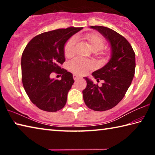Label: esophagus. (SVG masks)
Wrapping results in <instances>:
<instances>
[{
    "label": "esophagus",
    "instance_id": "1",
    "mask_svg": "<svg viewBox=\"0 0 155 155\" xmlns=\"http://www.w3.org/2000/svg\"><path fill=\"white\" fill-rule=\"evenodd\" d=\"M73 78H74V79L75 81H77L78 79H79L80 77H78V76L76 75V74H74V75H73Z\"/></svg>",
    "mask_w": 155,
    "mask_h": 155
}]
</instances>
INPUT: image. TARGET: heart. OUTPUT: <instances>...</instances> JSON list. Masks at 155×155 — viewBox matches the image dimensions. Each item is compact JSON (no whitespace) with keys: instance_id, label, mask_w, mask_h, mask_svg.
I'll return each instance as SVG.
<instances>
[{"instance_id":"b5f03b06","label":"heart","mask_w":155,"mask_h":155,"mask_svg":"<svg viewBox=\"0 0 155 155\" xmlns=\"http://www.w3.org/2000/svg\"><path fill=\"white\" fill-rule=\"evenodd\" d=\"M84 39L90 45V48L94 52H98L103 48L104 40L103 37L98 33H90L84 36ZM76 38H71L67 41L64 47V53L65 57H70L74 53ZM70 70L75 74H84L91 68L90 61H85L81 59H75L70 63Z\"/></svg>"}]
</instances>
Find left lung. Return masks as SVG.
I'll return each mask as SVG.
<instances>
[{
  "label": "left lung",
  "mask_w": 155,
  "mask_h": 155,
  "mask_svg": "<svg viewBox=\"0 0 155 155\" xmlns=\"http://www.w3.org/2000/svg\"><path fill=\"white\" fill-rule=\"evenodd\" d=\"M109 41L111 58L104 66L94 71L92 76L102 86L94 84L88 77L87 87L83 91V100L89 108L97 111L111 109L116 106L130 87L135 75V54L129 42L115 31L102 26H91Z\"/></svg>",
  "instance_id": "obj_1"
}]
</instances>
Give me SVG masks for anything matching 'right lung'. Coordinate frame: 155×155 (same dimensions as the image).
<instances>
[{"mask_svg": "<svg viewBox=\"0 0 155 155\" xmlns=\"http://www.w3.org/2000/svg\"><path fill=\"white\" fill-rule=\"evenodd\" d=\"M83 27L61 28L37 35L23 51L22 81L31 101L43 111L55 112L64 108L74 81L72 73L60 65L65 61V44ZM61 74L60 81L50 78L52 72Z\"/></svg>", "mask_w": 155, "mask_h": 155, "instance_id": "add662e5", "label": "right lung"}]
</instances>
